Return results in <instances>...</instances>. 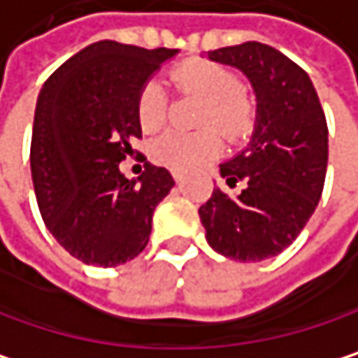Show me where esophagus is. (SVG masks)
I'll list each match as a JSON object with an SVG mask.
<instances>
[{
	"label": "esophagus",
	"mask_w": 358,
	"mask_h": 358,
	"mask_svg": "<svg viewBox=\"0 0 358 358\" xmlns=\"http://www.w3.org/2000/svg\"><path fill=\"white\" fill-rule=\"evenodd\" d=\"M171 176H173V180H176L178 185H180V182L185 180V173H182V171H178V169H173V171H171Z\"/></svg>",
	"instance_id": "34e87169"
}]
</instances>
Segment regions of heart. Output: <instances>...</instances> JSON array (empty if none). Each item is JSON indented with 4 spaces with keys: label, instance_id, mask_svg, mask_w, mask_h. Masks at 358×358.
<instances>
[{
    "label": "heart",
    "instance_id": "1",
    "mask_svg": "<svg viewBox=\"0 0 358 358\" xmlns=\"http://www.w3.org/2000/svg\"><path fill=\"white\" fill-rule=\"evenodd\" d=\"M171 83L182 90L193 92L206 98L201 125L206 129L195 134H185L169 129L157 136L150 142V159L157 165L187 171L195 165L212 159L224 150V138L216 127L218 125L227 136L241 138L250 131L254 123V106L239 92V77L220 62L214 60H187L171 71ZM167 115V96L159 81H146L136 98V119L144 131H157L165 123Z\"/></svg>",
    "mask_w": 358,
    "mask_h": 358
}]
</instances>
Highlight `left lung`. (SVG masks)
Returning <instances> with one entry per match:
<instances>
[{"instance_id":"obj_1","label":"left lung","mask_w":358,"mask_h":358,"mask_svg":"<svg viewBox=\"0 0 358 358\" xmlns=\"http://www.w3.org/2000/svg\"><path fill=\"white\" fill-rule=\"evenodd\" d=\"M210 60L248 75L258 98L252 142L220 165L237 195L214 189L199 208L208 243L239 262H260L289 248L310 220L325 185L327 121L317 90L279 50L245 41L210 52Z\"/></svg>"}]
</instances>
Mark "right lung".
Here are the masks:
<instances>
[{
    "mask_svg": "<svg viewBox=\"0 0 358 358\" xmlns=\"http://www.w3.org/2000/svg\"><path fill=\"white\" fill-rule=\"evenodd\" d=\"M178 50L96 41L43 83L31 138V173L41 218L77 260L119 266L148 243L152 212L171 191L165 167L144 163L138 178L119 171L142 138L136 98Z\"/></svg>",
    "mask_w": 358,
    "mask_h": 358,
    "instance_id": "obj_1",
    "label": "right lung"
}]
</instances>
